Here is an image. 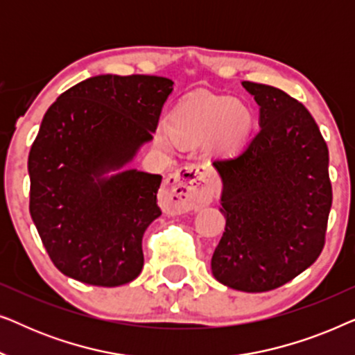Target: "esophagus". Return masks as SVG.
Masks as SVG:
<instances>
[{"mask_svg": "<svg viewBox=\"0 0 355 355\" xmlns=\"http://www.w3.org/2000/svg\"><path fill=\"white\" fill-rule=\"evenodd\" d=\"M215 197V186L200 166H184L171 174L162 191V203L168 211L184 213L208 205Z\"/></svg>", "mask_w": 355, "mask_h": 355, "instance_id": "esophagus-1", "label": "esophagus"}]
</instances>
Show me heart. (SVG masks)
<instances>
[{
	"label": "heart",
	"instance_id": "1",
	"mask_svg": "<svg viewBox=\"0 0 355 355\" xmlns=\"http://www.w3.org/2000/svg\"><path fill=\"white\" fill-rule=\"evenodd\" d=\"M254 114L250 108L230 96H192L169 116V132L179 142L193 144L210 137L215 152L236 153L249 137ZM163 144L169 142L166 132L159 134Z\"/></svg>",
	"mask_w": 355,
	"mask_h": 355
}]
</instances>
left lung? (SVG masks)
<instances>
[{
  "instance_id": "obj_1",
  "label": "left lung",
  "mask_w": 355,
  "mask_h": 355,
  "mask_svg": "<svg viewBox=\"0 0 355 355\" xmlns=\"http://www.w3.org/2000/svg\"><path fill=\"white\" fill-rule=\"evenodd\" d=\"M260 130L216 159L226 227L211 257L221 284L244 293L279 288L322 254L333 192L328 147L307 108L286 92L244 80Z\"/></svg>"
}]
</instances>
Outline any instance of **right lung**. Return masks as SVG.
<instances>
[{"mask_svg":"<svg viewBox=\"0 0 355 355\" xmlns=\"http://www.w3.org/2000/svg\"><path fill=\"white\" fill-rule=\"evenodd\" d=\"M171 79L103 74L58 96L28 153L31 216L50 259L80 283L137 278L142 237L162 215L159 174L125 169L153 139Z\"/></svg>","mask_w":355,"mask_h":355,"instance_id":"right-lung-1","label":"right lung"}]
</instances>
